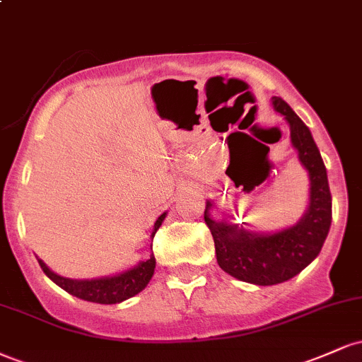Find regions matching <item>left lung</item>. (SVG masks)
<instances>
[{
    "label": "left lung",
    "mask_w": 362,
    "mask_h": 362,
    "mask_svg": "<svg viewBox=\"0 0 362 362\" xmlns=\"http://www.w3.org/2000/svg\"><path fill=\"white\" fill-rule=\"evenodd\" d=\"M274 109L286 117L291 143L298 149L303 167L310 173V207L301 221L274 235L248 231L247 224L214 221L211 202L204 221L214 240L219 267L236 279L259 286L279 284L300 274L322 250L332 223V194L327 168L305 122L282 98L274 97Z\"/></svg>",
    "instance_id": "obj_1"
}]
</instances>
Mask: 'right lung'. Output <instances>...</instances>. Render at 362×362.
I'll use <instances>...</instances> for the list:
<instances>
[{
  "mask_svg": "<svg viewBox=\"0 0 362 362\" xmlns=\"http://www.w3.org/2000/svg\"><path fill=\"white\" fill-rule=\"evenodd\" d=\"M165 219V213L156 219L155 231L151 236H155L156 230L161 226ZM39 265L42 269L45 276L49 279L56 282L59 288L68 291L73 296L80 298V300L100 303V305H115L129 298L136 296L148 286L149 279L155 272V255H151L146 262H139L136 267L129 269V271L117 274L112 277H102V279H90V281H76V279H66V277L54 274L42 260L39 259Z\"/></svg>",
  "mask_w": 362,
  "mask_h": 362,
  "instance_id": "1",
  "label": "right lung"
}]
</instances>
